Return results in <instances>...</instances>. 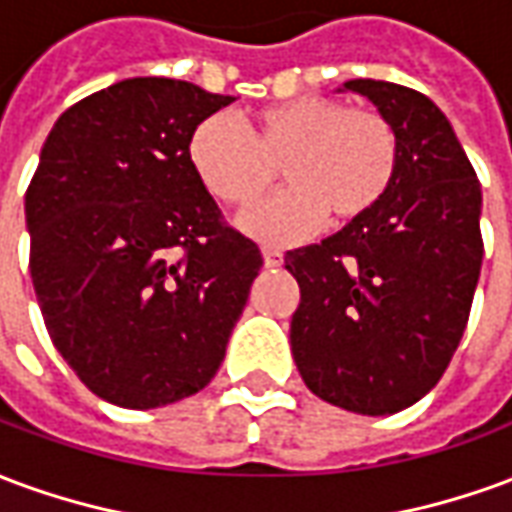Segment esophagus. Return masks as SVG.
<instances>
[{"mask_svg":"<svg viewBox=\"0 0 512 512\" xmlns=\"http://www.w3.org/2000/svg\"><path fill=\"white\" fill-rule=\"evenodd\" d=\"M282 252L279 249H263V263H266V268H279L282 266Z\"/></svg>","mask_w":512,"mask_h":512,"instance_id":"esophagus-1","label":"esophagus"}]
</instances>
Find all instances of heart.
I'll return each instance as SVG.
<instances>
[{"mask_svg": "<svg viewBox=\"0 0 512 512\" xmlns=\"http://www.w3.org/2000/svg\"><path fill=\"white\" fill-rule=\"evenodd\" d=\"M189 161L213 200L252 208L277 178L288 189L246 213L244 227L268 244H293L332 216L351 224L376 211L400 169V136L370 106L301 95L257 109L246 131L233 117H205L189 136Z\"/></svg>", "mask_w": 512, "mask_h": 512, "instance_id": "b5f03b06", "label": "heart"}]
</instances>
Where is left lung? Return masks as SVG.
<instances>
[{
	"instance_id": "left-lung-1",
	"label": "left lung",
	"mask_w": 512,
	"mask_h": 512,
	"mask_svg": "<svg viewBox=\"0 0 512 512\" xmlns=\"http://www.w3.org/2000/svg\"><path fill=\"white\" fill-rule=\"evenodd\" d=\"M400 136V169L376 211L285 255L301 301L290 348L310 392L356 414H395L439 384L483 266L480 180L428 95L345 82Z\"/></svg>"
}]
</instances>
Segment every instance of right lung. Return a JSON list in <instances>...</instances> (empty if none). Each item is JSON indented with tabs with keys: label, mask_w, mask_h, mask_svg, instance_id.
Segmentation results:
<instances>
[{
	"label": "right lung",
	"mask_w": 512,
	"mask_h": 512,
	"mask_svg": "<svg viewBox=\"0 0 512 512\" xmlns=\"http://www.w3.org/2000/svg\"><path fill=\"white\" fill-rule=\"evenodd\" d=\"M233 101L126 79L62 112L40 150L29 274L51 343L106 403L169 406L222 365L263 255L224 222L186 147Z\"/></svg>",
	"instance_id": "add662e5"
}]
</instances>
